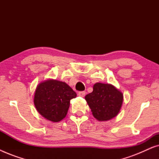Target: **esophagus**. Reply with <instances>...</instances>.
Instances as JSON below:
<instances>
[{
    "instance_id": "esophagus-1",
    "label": "esophagus",
    "mask_w": 159,
    "mask_h": 159,
    "mask_svg": "<svg viewBox=\"0 0 159 159\" xmlns=\"http://www.w3.org/2000/svg\"><path fill=\"white\" fill-rule=\"evenodd\" d=\"M85 94H86L85 91H80V92L78 93V95H79V96H81V97H84Z\"/></svg>"
}]
</instances>
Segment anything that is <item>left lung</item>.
<instances>
[{
  "mask_svg": "<svg viewBox=\"0 0 159 159\" xmlns=\"http://www.w3.org/2000/svg\"><path fill=\"white\" fill-rule=\"evenodd\" d=\"M93 116L108 121L117 116L123 103V94L111 84L95 83L93 90L85 96Z\"/></svg>",
  "mask_w": 159,
  "mask_h": 159,
  "instance_id": "obj_1",
  "label": "left lung"
}]
</instances>
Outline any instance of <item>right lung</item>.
<instances>
[{
    "label": "right lung",
    "mask_w": 159,
    "mask_h": 159,
    "mask_svg": "<svg viewBox=\"0 0 159 159\" xmlns=\"http://www.w3.org/2000/svg\"><path fill=\"white\" fill-rule=\"evenodd\" d=\"M76 97L77 93L66 83L56 80H48L37 86L34 103L43 117L58 122L66 116L71 99Z\"/></svg>",
    "instance_id": "obj_1"
}]
</instances>
